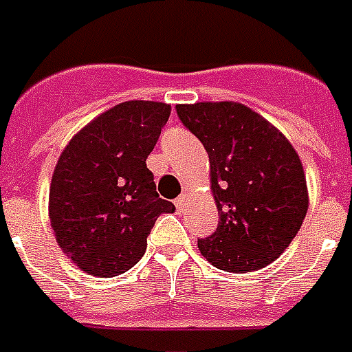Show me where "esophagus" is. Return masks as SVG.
I'll return each instance as SVG.
<instances>
[{"mask_svg": "<svg viewBox=\"0 0 352 352\" xmlns=\"http://www.w3.org/2000/svg\"><path fill=\"white\" fill-rule=\"evenodd\" d=\"M188 199H190V195H188V192H184V193H181V195H179V197L175 199V206L179 210H184L188 206Z\"/></svg>", "mask_w": 352, "mask_h": 352, "instance_id": "esophagus-1", "label": "esophagus"}]
</instances>
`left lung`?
Masks as SVG:
<instances>
[{
  "instance_id": "obj_1",
  "label": "left lung",
  "mask_w": 352,
  "mask_h": 352,
  "mask_svg": "<svg viewBox=\"0 0 352 352\" xmlns=\"http://www.w3.org/2000/svg\"><path fill=\"white\" fill-rule=\"evenodd\" d=\"M181 122L203 142L219 225L197 241L225 272H254L276 261L309 208L301 160L283 133L237 102L179 104Z\"/></svg>"
}]
</instances>
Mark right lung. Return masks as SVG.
<instances>
[{"mask_svg":"<svg viewBox=\"0 0 352 352\" xmlns=\"http://www.w3.org/2000/svg\"><path fill=\"white\" fill-rule=\"evenodd\" d=\"M162 102L129 100L82 127L58 159L49 219L63 254L85 274L113 278L137 265L160 214L146 159L170 118Z\"/></svg>","mask_w":352,"mask_h":352,"instance_id":"obj_1","label":"right lung"}]
</instances>
